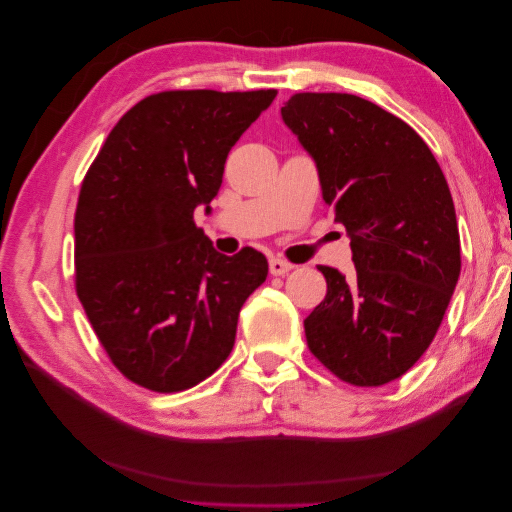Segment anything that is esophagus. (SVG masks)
I'll return each instance as SVG.
<instances>
[{
    "label": "esophagus",
    "instance_id": "obj_1",
    "mask_svg": "<svg viewBox=\"0 0 512 512\" xmlns=\"http://www.w3.org/2000/svg\"><path fill=\"white\" fill-rule=\"evenodd\" d=\"M294 269V265H290L288 260H284V258H271L269 260V271H271V275H286L288 271H292Z\"/></svg>",
    "mask_w": 512,
    "mask_h": 512
}]
</instances>
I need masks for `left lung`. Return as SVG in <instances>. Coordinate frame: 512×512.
Returning a JSON list of instances; mask_svg holds the SVG:
<instances>
[{
	"label": "left lung",
	"mask_w": 512,
	"mask_h": 512,
	"mask_svg": "<svg viewBox=\"0 0 512 512\" xmlns=\"http://www.w3.org/2000/svg\"><path fill=\"white\" fill-rule=\"evenodd\" d=\"M286 126L314 158L324 203L350 237L354 271L318 267L327 297L307 348L354 386L404 376L436 337L461 271L451 190L406 121L352 94H294Z\"/></svg>",
	"instance_id": "left-lung-1"
}]
</instances>
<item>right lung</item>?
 I'll return each mask as SVG.
<instances>
[{
	"label": "right lung",
	"instance_id": "1",
	"mask_svg": "<svg viewBox=\"0 0 512 512\" xmlns=\"http://www.w3.org/2000/svg\"><path fill=\"white\" fill-rule=\"evenodd\" d=\"M275 89H175L123 115L89 166L74 215L76 294L108 359L156 393L192 389L235 346L269 265L213 250L194 209L218 194L228 151ZM209 211V207H207Z\"/></svg>",
	"mask_w": 512,
	"mask_h": 512
}]
</instances>
